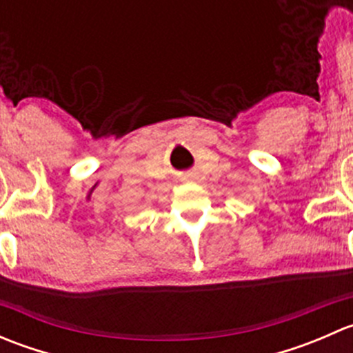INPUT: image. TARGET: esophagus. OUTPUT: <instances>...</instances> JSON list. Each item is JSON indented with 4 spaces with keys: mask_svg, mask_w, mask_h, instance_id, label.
I'll return each instance as SVG.
<instances>
[{
    "mask_svg": "<svg viewBox=\"0 0 353 353\" xmlns=\"http://www.w3.org/2000/svg\"><path fill=\"white\" fill-rule=\"evenodd\" d=\"M196 179V174H186V176L183 177V181H186V183H190V181H194Z\"/></svg>",
    "mask_w": 353,
    "mask_h": 353,
    "instance_id": "1",
    "label": "esophagus"
}]
</instances>
